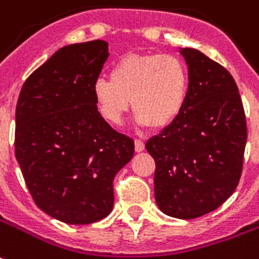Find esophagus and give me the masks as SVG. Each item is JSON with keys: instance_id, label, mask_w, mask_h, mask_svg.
<instances>
[{"instance_id": "34e87169", "label": "esophagus", "mask_w": 259, "mask_h": 259, "mask_svg": "<svg viewBox=\"0 0 259 259\" xmlns=\"http://www.w3.org/2000/svg\"><path fill=\"white\" fill-rule=\"evenodd\" d=\"M135 148L137 153H140L144 150V142L143 140H139V139H136L135 140Z\"/></svg>"}]
</instances>
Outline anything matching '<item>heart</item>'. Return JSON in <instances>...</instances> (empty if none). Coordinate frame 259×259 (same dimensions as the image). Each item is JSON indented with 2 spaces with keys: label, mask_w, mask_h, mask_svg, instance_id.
I'll use <instances>...</instances> for the list:
<instances>
[{
  "label": "heart",
  "mask_w": 259,
  "mask_h": 259,
  "mask_svg": "<svg viewBox=\"0 0 259 259\" xmlns=\"http://www.w3.org/2000/svg\"><path fill=\"white\" fill-rule=\"evenodd\" d=\"M189 91L185 64L172 54H127L112 66L111 79L98 78L92 95L101 117L119 124L132 109L140 126L162 129L180 116Z\"/></svg>",
  "instance_id": "1"
}]
</instances>
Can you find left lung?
I'll return each instance as SVG.
<instances>
[{
  "instance_id": "left-lung-1",
  "label": "left lung",
  "mask_w": 259,
  "mask_h": 259,
  "mask_svg": "<svg viewBox=\"0 0 259 259\" xmlns=\"http://www.w3.org/2000/svg\"><path fill=\"white\" fill-rule=\"evenodd\" d=\"M189 91L180 116L146 148L155 161L154 195L171 218L216 210L236 191L243 171L247 123L231 74L196 49H181Z\"/></svg>"
}]
</instances>
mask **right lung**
<instances>
[{
	"instance_id": "right-lung-1",
	"label": "right lung",
	"mask_w": 259,
	"mask_h": 259,
	"mask_svg": "<svg viewBox=\"0 0 259 259\" xmlns=\"http://www.w3.org/2000/svg\"><path fill=\"white\" fill-rule=\"evenodd\" d=\"M108 43L59 49L25 81L15 112V157L39 209L68 224H90L113 207V178L135 142L99 115L92 95Z\"/></svg>"
}]
</instances>
